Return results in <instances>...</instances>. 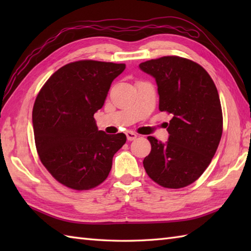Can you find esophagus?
<instances>
[{"mask_svg": "<svg viewBox=\"0 0 251 251\" xmlns=\"http://www.w3.org/2000/svg\"><path fill=\"white\" fill-rule=\"evenodd\" d=\"M126 137H127V140L132 141V140H135L136 138H137V134H135V132H132V131H127L126 132Z\"/></svg>", "mask_w": 251, "mask_h": 251, "instance_id": "1", "label": "esophagus"}]
</instances>
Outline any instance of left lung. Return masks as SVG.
<instances>
[{"mask_svg": "<svg viewBox=\"0 0 251 251\" xmlns=\"http://www.w3.org/2000/svg\"><path fill=\"white\" fill-rule=\"evenodd\" d=\"M155 78L159 111L172 114L168 141L152 136L143 167L154 182L168 189L193 183L205 172L222 136V110L216 85L204 68L178 56L139 65Z\"/></svg>", "mask_w": 251, "mask_h": 251, "instance_id": "left-lung-1", "label": "left lung"}]
</instances>
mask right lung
I'll return each instance as SVG.
<instances>
[{"mask_svg": "<svg viewBox=\"0 0 251 251\" xmlns=\"http://www.w3.org/2000/svg\"><path fill=\"white\" fill-rule=\"evenodd\" d=\"M124 63L79 60L61 67L35 99L32 123L42 164L58 182L83 191L102 183L126 136L98 130L94 114L102 108Z\"/></svg>", "mask_w": 251, "mask_h": 251, "instance_id": "add662e5", "label": "right lung"}]
</instances>
